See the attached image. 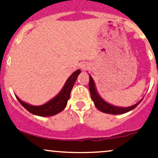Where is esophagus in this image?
<instances>
[{
  "label": "esophagus",
  "instance_id": "obj_1",
  "mask_svg": "<svg viewBox=\"0 0 158 158\" xmlns=\"http://www.w3.org/2000/svg\"><path fill=\"white\" fill-rule=\"evenodd\" d=\"M89 64L87 63H81V65H80V68L82 71H85V70H86L89 68Z\"/></svg>",
  "mask_w": 158,
  "mask_h": 158
}]
</instances>
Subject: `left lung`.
Returning <instances> with one entry per match:
<instances>
[{"label":"left lung","instance_id":"8db88e82","mask_svg":"<svg viewBox=\"0 0 158 158\" xmlns=\"http://www.w3.org/2000/svg\"><path fill=\"white\" fill-rule=\"evenodd\" d=\"M89 91H90L91 94V98H92V101L94 102V104L95 106L97 108L99 111H102L104 113H107V114H124V113H126L128 111H131L135 108H136L137 106L139 105V103L142 101V99L141 101L138 102V103H136L134 106H130V107H118V106H114L110 105L109 103L106 102L99 95H98V92H97L96 89H95V82H94L93 79H92V76L89 75Z\"/></svg>","mask_w":158,"mask_h":158}]
</instances>
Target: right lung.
I'll list each match as a JSON object with an SVG mask.
<instances>
[{
	"label": "right lung",
	"instance_id": "right-lung-1",
	"mask_svg": "<svg viewBox=\"0 0 158 158\" xmlns=\"http://www.w3.org/2000/svg\"><path fill=\"white\" fill-rule=\"evenodd\" d=\"M80 73L81 71L79 69L74 72L68 78L64 86L63 87L60 93L56 96L54 97L52 99L49 100L48 102L45 103L42 106H32V105H29L24 102L21 101L17 95H16V98H17L19 102L29 112L35 114V115L42 116V117L55 115V114L61 112L66 108L68 100L70 98L72 89H73L75 82H76V79H77L78 76Z\"/></svg>",
	"mask_w": 158,
	"mask_h": 158
}]
</instances>
